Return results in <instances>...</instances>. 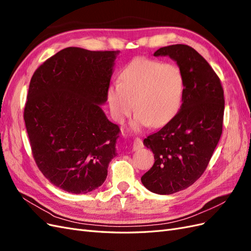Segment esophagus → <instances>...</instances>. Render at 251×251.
Segmentation results:
<instances>
[{
    "label": "esophagus",
    "mask_w": 251,
    "mask_h": 251,
    "mask_svg": "<svg viewBox=\"0 0 251 251\" xmlns=\"http://www.w3.org/2000/svg\"><path fill=\"white\" fill-rule=\"evenodd\" d=\"M141 148H143L142 140L140 138H138V137H136L134 139V142H133V150L134 151H137V150H139Z\"/></svg>",
    "instance_id": "obj_1"
}]
</instances>
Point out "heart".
Returning a JSON list of instances; mask_svg holds the SVG:
<instances>
[{"instance_id":"heart-1","label":"heart","mask_w":251,"mask_h":251,"mask_svg":"<svg viewBox=\"0 0 251 251\" xmlns=\"http://www.w3.org/2000/svg\"><path fill=\"white\" fill-rule=\"evenodd\" d=\"M184 89V74L178 65L136 57L120 71L119 83L108 90L111 115L121 124L135 108L134 127L164 126L179 112Z\"/></svg>"}]
</instances>
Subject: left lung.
Returning a JSON list of instances; mask_svg holds the SVG:
<instances>
[{
	"label": "left lung",
	"instance_id": "obj_1",
	"mask_svg": "<svg viewBox=\"0 0 251 251\" xmlns=\"http://www.w3.org/2000/svg\"><path fill=\"white\" fill-rule=\"evenodd\" d=\"M154 55L176 60L185 78L176 116L143 140L155 162L141 177L142 184L153 193L171 195L194 184L206 170L223 130L224 91L206 59L187 45L162 47Z\"/></svg>",
	"mask_w": 251,
	"mask_h": 251
}]
</instances>
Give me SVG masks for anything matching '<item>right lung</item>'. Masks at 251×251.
I'll use <instances>...</instances> for the list:
<instances>
[{
    "mask_svg": "<svg viewBox=\"0 0 251 251\" xmlns=\"http://www.w3.org/2000/svg\"><path fill=\"white\" fill-rule=\"evenodd\" d=\"M120 51L65 48L30 80L24 120L37 168L71 194L100 186L115 157L120 133L101 110Z\"/></svg>",
    "mask_w": 251,
    "mask_h": 251,
    "instance_id": "obj_1",
    "label": "right lung"
}]
</instances>
